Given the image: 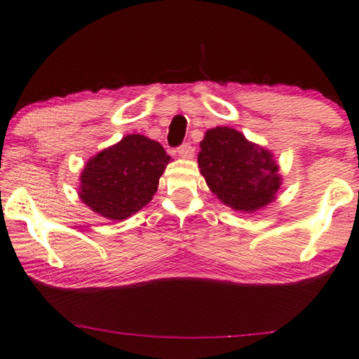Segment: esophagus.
I'll return each instance as SVG.
<instances>
[{"mask_svg": "<svg viewBox=\"0 0 359 359\" xmlns=\"http://www.w3.org/2000/svg\"><path fill=\"white\" fill-rule=\"evenodd\" d=\"M177 152H179L180 157L191 158L193 155H194V149H193V146L190 144V142H184V144L177 147Z\"/></svg>", "mask_w": 359, "mask_h": 359, "instance_id": "esophagus-1", "label": "esophagus"}]
</instances>
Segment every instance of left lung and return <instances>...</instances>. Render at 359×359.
Segmentation results:
<instances>
[{
	"instance_id": "left-lung-1",
	"label": "left lung",
	"mask_w": 359,
	"mask_h": 359,
	"mask_svg": "<svg viewBox=\"0 0 359 359\" xmlns=\"http://www.w3.org/2000/svg\"><path fill=\"white\" fill-rule=\"evenodd\" d=\"M198 163L208 188L240 212L251 213L269 204L281 184L271 154L229 127L208 130Z\"/></svg>"
}]
</instances>
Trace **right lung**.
I'll list each match as a JSON object with an SVG mask.
<instances>
[{
	"label": "right lung",
	"instance_id": "1",
	"mask_svg": "<svg viewBox=\"0 0 359 359\" xmlns=\"http://www.w3.org/2000/svg\"><path fill=\"white\" fill-rule=\"evenodd\" d=\"M169 160L160 142L127 135L86 163L80 198L102 217L126 219L151 202Z\"/></svg>",
	"mask_w": 359,
	"mask_h": 359
}]
</instances>
